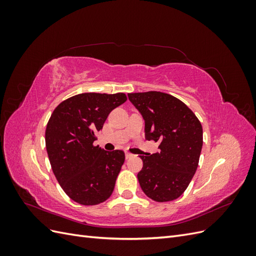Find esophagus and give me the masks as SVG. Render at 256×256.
<instances>
[{
    "mask_svg": "<svg viewBox=\"0 0 256 256\" xmlns=\"http://www.w3.org/2000/svg\"><path fill=\"white\" fill-rule=\"evenodd\" d=\"M125 157H126V159H129V158L132 157V154H130V152H125Z\"/></svg>",
    "mask_w": 256,
    "mask_h": 256,
    "instance_id": "obj_1",
    "label": "esophagus"
}]
</instances>
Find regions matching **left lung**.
Here are the masks:
<instances>
[{"label":"left lung","mask_w":256,"mask_h":256,"mask_svg":"<svg viewBox=\"0 0 256 256\" xmlns=\"http://www.w3.org/2000/svg\"><path fill=\"white\" fill-rule=\"evenodd\" d=\"M129 100L145 120V138L160 142L159 152L140 156L138 180L156 202L180 198L194 175L203 146L202 125L182 100L161 92H130Z\"/></svg>","instance_id":"left-lung-1"}]
</instances>
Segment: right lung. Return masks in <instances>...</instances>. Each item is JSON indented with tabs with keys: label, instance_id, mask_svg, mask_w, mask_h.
<instances>
[{
	"label": "right lung",
	"instance_id": "1",
	"mask_svg": "<svg viewBox=\"0 0 256 256\" xmlns=\"http://www.w3.org/2000/svg\"><path fill=\"white\" fill-rule=\"evenodd\" d=\"M126 94L83 92L62 102L46 128L52 171L66 194L81 205H97L112 194L125 161L122 150L106 152L94 141L110 112Z\"/></svg>",
	"mask_w": 256,
	"mask_h": 256
}]
</instances>
